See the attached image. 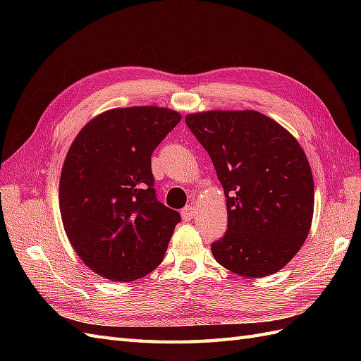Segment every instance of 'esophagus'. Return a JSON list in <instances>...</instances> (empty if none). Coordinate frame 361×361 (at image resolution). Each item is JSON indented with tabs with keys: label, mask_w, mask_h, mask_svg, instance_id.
<instances>
[{
	"label": "esophagus",
	"mask_w": 361,
	"mask_h": 361,
	"mask_svg": "<svg viewBox=\"0 0 361 361\" xmlns=\"http://www.w3.org/2000/svg\"><path fill=\"white\" fill-rule=\"evenodd\" d=\"M180 215H182V218L185 221H188V220H191V218L195 215V207L194 206H191V204H188V206H185L183 209L180 211Z\"/></svg>",
	"instance_id": "obj_1"
}]
</instances>
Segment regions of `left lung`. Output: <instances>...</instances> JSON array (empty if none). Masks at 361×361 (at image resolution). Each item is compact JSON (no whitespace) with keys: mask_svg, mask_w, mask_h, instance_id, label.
<instances>
[{"mask_svg":"<svg viewBox=\"0 0 361 361\" xmlns=\"http://www.w3.org/2000/svg\"><path fill=\"white\" fill-rule=\"evenodd\" d=\"M227 199V232L211 244L218 264L244 277L274 274L309 235L314 188L304 150L257 111L188 114Z\"/></svg>","mask_w":361,"mask_h":361,"instance_id":"obj_1","label":"left lung"}]
</instances>
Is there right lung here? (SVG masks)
Wrapping results in <instances>:
<instances>
[{"label": "right lung", "instance_id": "right-lung-1", "mask_svg": "<svg viewBox=\"0 0 361 361\" xmlns=\"http://www.w3.org/2000/svg\"><path fill=\"white\" fill-rule=\"evenodd\" d=\"M179 122L167 108H116L87 123L68 152L59 194L64 231L105 279L133 281L166 255L180 215L158 200L150 157Z\"/></svg>", "mask_w": 361, "mask_h": 361}]
</instances>
